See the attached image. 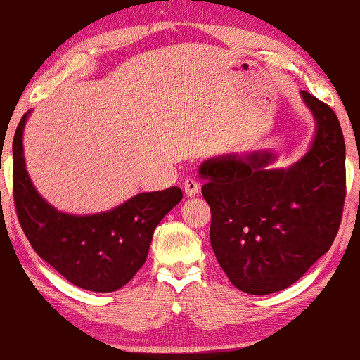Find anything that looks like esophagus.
Returning a JSON list of instances; mask_svg holds the SVG:
<instances>
[{"label":"esophagus","instance_id":"obj_1","mask_svg":"<svg viewBox=\"0 0 360 360\" xmlns=\"http://www.w3.org/2000/svg\"><path fill=\"white\" fill-rule=\"evenodd\" d=\"M183 189H184L186 196L193 198V196H196L198 193H200V184H198L194 179H186L183 183Z\"/></svg>","mask_w":360,"mask_h":360}]
</instances>
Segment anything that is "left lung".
Returning <instances> with one entry per match:
<instances>
[{
	"label": "left lung",
	"mask_w": 360,
	"mask_h": 360,
	"mask_svg": "<svg viewBox=\"0 0 360 360\" xmlns=\"http://www.w3.org/2000/svg\"><path fill=\"white\" fill-rule=\"evenodd\" d=\"M315 137L298 162L269 167L272 152L206 159L201 193L210 240L235 288L271 295L295 284L335 240L345 201V142L328 105L301 91Z\"/></svg>",
	"instance_id": "1"
}]
</instances>
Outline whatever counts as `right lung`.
Wrapping results in <instances>:
<instances>
[{
	"label": "right lung",
	"instance_id": "1",
	"mask_svg": "<svg viewBox=\"0 0 360 360\" xmlns=\"http://www.w3.org/2000/svg\"><path fill=\"white\" fill-rule=\"evenodd\" d=\"M23 115L13 139V196L28 242L45 262L74 286L94 292L117 291L146 264L152 235L183 200L176 186L140 193L108 212L72 214L57 210L37 191L23 155Z\"/></svg>",
	"mask_w": 360,
	"mask_h": 360
}]
</instances>
